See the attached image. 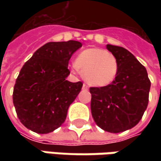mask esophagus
I'll return each instance as SVG.
<instances>
[{
	"instance_id": "obj_1",
	"label": "esophagus",
	"mask_w": 161,
	"mask_h": 161,
	"mask_svg": "<svg viewBox=\"0 0 161 161\" xmlns=\"http://www.w3.org/2000/svg\"><path fill=\"white\" fill-rule=\"evenodd\" d=\"M82 90H89V87H88V85H86V84H83V85H82Z\"/></svg>"
}]
</instances>
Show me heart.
<instances>
[{"label":"heart","instance_id":"1","mask_svg":"<svg viewBox=\"0 0 161 161\" xmlns=\"http://www.w3.org/2000/svg\"><path fill=\"white\" fill-rule=\"evenodd\" d=\"M75 67L84 80L93 87H106L115 80L119 63L115 55L101 48H89L75 60Z\"/></svg>","mask_w":161,"mask_h":161}]
</instances>
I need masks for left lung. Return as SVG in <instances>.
I'll use <instances>...</instances> for the list:
<instances>
[{"instance_id":"left-lung-1","label":"left lung","mask_w":161,"mask_h":161,"mask_svg":"<svg viewBox=\"0 0 161 161\" xmlns=\"http://www.w3.org/2000/svg\"><path fill=\"white\" fill-rule=\"evenodd\" d=\"M119 63L118 74L106 87H91V114L97 126L121 133L142 119L149 102L151 80L145 67L124 47L107 45Z\"/></svg>"}]
</instances>
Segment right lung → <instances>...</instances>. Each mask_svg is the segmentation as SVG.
Returning a JSON list of instances; mask_svg holds the SVG:
<instances>
[{"label":"right lung","instance_id":"right-lung-1","mask_svg":"<svg viewBox=\"0 0 161 161\" xmlns=\"http://www.w3.org/2000/svg\"><path fill=\"white\" fill-rule=\"evenodd\" d=\"M80 42H49L25 63L16 80L13 104L21 124L37 133H48L60 127L67 111L82 88V82H70L68 64Z\"/></svg>","mask_w":161,"mask_h":161}]
</instances>
